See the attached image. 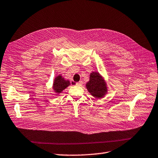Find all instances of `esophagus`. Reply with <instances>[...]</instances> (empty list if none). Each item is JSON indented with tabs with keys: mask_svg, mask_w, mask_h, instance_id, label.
Masks as SVG:
<instances>
[{
	"mask_svg": "<svg viewBox=\"0 0 158 158\" xmlns=\"http://www.w3.org/2000/svg\"><path fill=\"white\" fill-rule=\"evenodd\" d=\"M83 84L82 81H79V82H77V83H74V85H75L76 86H81Z\"/></svg>",
	"mask_w": 158,
	"mask_h": 158,
	"instance_id": "obj_1",
	"label": "esophagus"
}]
</instances>
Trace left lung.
I'll return each instance as SVG.
<instances>
[{
	"label": "left lung",
	"instance_id": "left-lung-1",
	"mask_svg": "<svg viewBox=\"0 0 158 158\" xmlns=\"http://www.w3.org/2000/svg\"><path fill=\"white\" fill-rule=\"evenodd\" d=\"M86 87L88 91L96 98H101L107 92L106 84L98 72H93L90 74V80Z\"/></svg>",
	"mask_w": 158,
	"mask_h": 158
}]
</instances>
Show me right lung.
I'll use <instances>...</instances> for the list:
<instances>
[{
  "label": "right lung",
  "instance_id": "obj_1",
  "mask_svg": "<svg viewBox=\"0 0 158 158\" xmlns=\"http://www.w3.org/2000/svg\"><path fill=\"white\" fill-rule=\"evenodd\" d=\"M70 85L69 81L64 80L62 76H57L55 79L53 83V89L57 94H60L64 89L67 88Z\"/></svg>",
  "mask_w": 158,
  "mask_h": 158
}]
</instances>
